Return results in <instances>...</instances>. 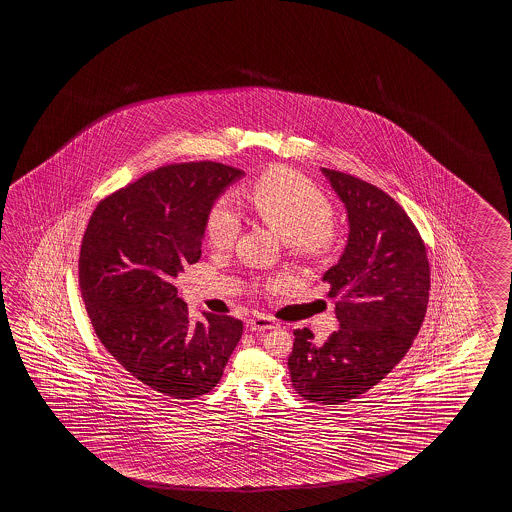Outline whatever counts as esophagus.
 Segmentation results:
<instances>
[{"instance_id": "esophagus-1", "label": "esophagus", "mask_w": 512, "mask_h": 512, "mask_svg": "<svg viewBox=\"0 0 512 512\" xmlns=\"http://www.w3.org/2000/svg\"><path fill=\"white\" fill-rule=\"evenodd\" d=\"M277 328V322L271 317H255V319L246 320V329L248 331H268V329Z\"/></svg>"}]
</instances>
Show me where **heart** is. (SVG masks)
<instances>
[{"label":"heart","instance_id":"obj_1","mask_svg":"<svg viewBox=\"0 0 512 512\" xmlns=\"http://www.w3.org/2000/svg\"><path fill=\"white\" fill-rule=\"evenodd\" d=\"M253 212L271 232L293 244L300 253H319L333 239V208L328 197L286 168H273L253 184L248 193ZM241 219L230 201L222 199L206 217V239L217 250L232 246Z\"/></svg>","mask_w":512,"mask_h":512}]
</instances>
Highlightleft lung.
I'll use <instances>...</instances> for the list:
<instances>
[{"mask_svg":"<svg viewBox=\"0 0 512 512\" xmlns=\"http://www.w3.org/2000/svg\"><path fill=\"white\" fill-rule=\"evenodd\" d=\"M346 208L348 241L322 280L337 297L338 329L324 344L297 329L288 358L295 391L337 405L377 386L404 358L429 300L425 246L393 197L357 177L320 168Z\"/></svg>","mask_w":512,"mask_h":512,"instance_id":"left-lung-1","label":"left lung"}]
</instances>
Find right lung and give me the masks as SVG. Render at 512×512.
Instances as JSON below:
<instances>
[{
	"label": "right lung",
	"instance_id": "add662e5",
	"mask_svg": "<svg viewBox=\"0 0 512 512\" xmlns=\"http://www.w3.org/2000/svg\"><path fill=\"white\" fill-rule=\"evenodd\" d=\"M242 170L170 164L97 204L79 255V286L97 337L155 391L197 398L219 384L241 320L192 322L174 279L201 259L206 217Z\"/></svg>",
	"mask_w": 512,
	"mask_h": 512
}]
</instances>
